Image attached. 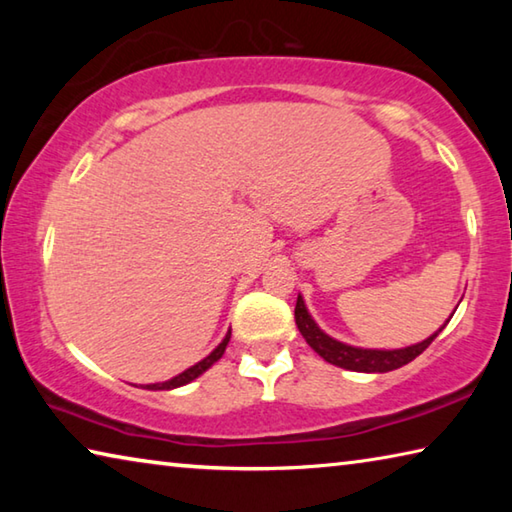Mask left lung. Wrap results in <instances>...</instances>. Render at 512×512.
Returning <instances> with one entry per match:
<instances>
[{"label": "left lung", "mask_w": 512, "mask_h": 512, "mask_svg": "<svg viewBox=\"0 0 512 512\" xmlns=\"http://www.w3.org/2000/svg\"><path fill=\"white\" fill-rule=\"evenodd\" d=\"M296 325L300 329V334L305 336V341L309 343V348L318 352L327 363L345 370H354V372H388V370L402 368L406 363H411L415 357H420V354L429 348L431 341L436 339L438 332H443L445 327V325L440 327L438 332L429 336L427 341L411 345V348H404V350H361V348H352V345H345L341 341L329 339L325 332H320L318 325L311 320L305 302H302L300 296L296 302Z\"/></svg>", "instance_id": "obj_1"}]
</instances>
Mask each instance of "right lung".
I'll list each match as a JSON object with an SVG mask.
<instances>
[{
  "label": "right lung",
  "mask_w": 512,
  "mask_h": 512,
  "mask_svg": "<svg viewBox=\"0 0 512 512\" xmlns=\"http://www.w3.org/2000/svg\"><path fill=\"white\" fill-rule=\"evenodd\" d=\"M228 341H230V332L225 334V339L219 343V348H216V350L210 354V357H205L203 361H198L196 366L187 368L185 372H180L178 377H173V379H169V381H162V384H149L146 388H149V391H171V388H178V386L189 384V381H194L196 377H201L203 372L212 366V363H216V361H219V359L223 357L225 345H228Z\"/></svg>",
  "instance_id": "right-lung-1"
}]
</instances>
